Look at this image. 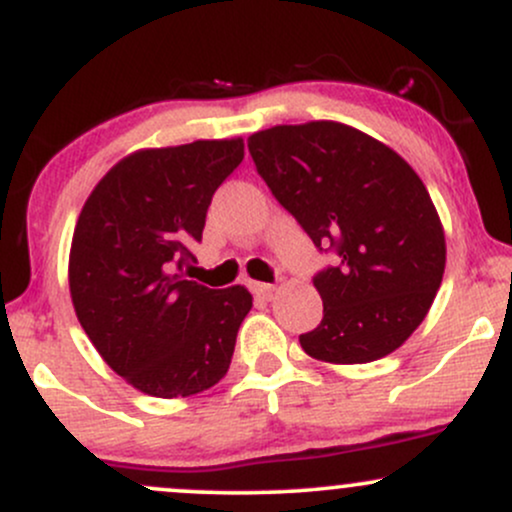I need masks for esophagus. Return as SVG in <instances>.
<instances>
[{
  "label": "esophagus",
  "instance_id": "esophagus-1",
  "mask_svg": "<svg viewBox=\"0 0 512 512\" xmlns=\"http://www.w3.org/2000/svg\"><path fill=\"white\" fill-rule=\"evenodd\" d=\"M274 289H276L274 284H262V281H255V284H252V291H255L257 296H262V298L272 296Z\"/></svg>",
  "mask_w": 512,
  "mask_h": 512
}]
</instances>
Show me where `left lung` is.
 <instances>
[{
	"mask_svg": "<svg viewBox=\"0 0 512 512\" xmlns=\"http://www.w3.org/2000/svg\"><path fill=\"white\" fill-rule=\"evenodd\" d=\"M257 173L332 267L313 276L322 322L301 334L308 356L368 363L424 322L445 272V233L431 195L397 151L361 129L317 120L248 139Z\"/></svg>",
	"mask_w": 512,
	"mask_h": 512,
	"instance_id": "1",
	"label": "left lung"
}]
</instances>
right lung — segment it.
Returning <instances> with one entry per match:
<instances>
[{
	"instance_id": "1",
	"label": "right lung",
	"mask_w": 512,
	"mask_h": 512,
	"mask_svg": "<svg viewBox=\"0 0 512 512\" xmlns=\"http://www.w3.org/2000/svg\"><path fill=\"white\" fill-rule=\"evenodd\" d=\"M243 139L134 151L88 195L69 252V291L103 361L151 397H190L231 366L245 286L182 279L211 197L240 166Z\"/></svg>"
}]
</instances>
